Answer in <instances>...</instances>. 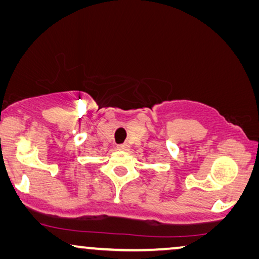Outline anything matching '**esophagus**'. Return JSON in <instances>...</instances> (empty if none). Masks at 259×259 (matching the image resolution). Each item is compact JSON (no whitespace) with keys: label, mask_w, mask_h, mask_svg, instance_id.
I'll list each match as a JSON object with an SVG mask.
<instances>
[{"label":"esophagus","mask_w":259,"mask_h":259,"mask_svg":"<svg viewBox=\"0 0 259 259\" xmlns=\"http://www.w3.org/2000/svg\"><path fill=\"white\" fill-rule=\"evenodd\" d=\"M129 144L128 143H122V144H118L117 145V149L118 150H129Z\"/></svg>","instance_id":"obj_1"}]
</instances>
